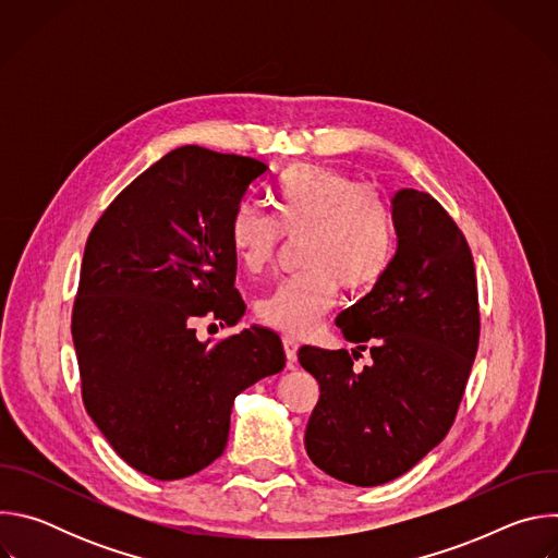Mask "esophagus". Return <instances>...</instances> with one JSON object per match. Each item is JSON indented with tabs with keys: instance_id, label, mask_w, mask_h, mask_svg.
<instances>
[{
	"instance_id": "esophagus-1",
	"label": "esophagus",
	"mask_w": 558,
	"mask_h": 558,
	"mask_svg": "<svg viewBox=\"0 0 558 558\" xmlns=\"http://www.w3.org/2000/svg\"><path fill=\"white\" fill-rule=\"evenodd\" d=\"M282 347H284V355H287V366L293 368L298 362V349L300 344L293 338H282Z\"/></svg>"
}]
</instances>
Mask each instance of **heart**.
Returning a JSON list of instances; mask_svg holds the SVG:
<instances>
[{
  "mask_svg": "<svg viewBox=\"0 0 558 558\" xmlns=\"http://www.w3.org/2000/svg\"><path fill=\"white\" fill-rule=\"evenodd\" d=\"M278 216L256 203H241L229 222L233 254L258 274L269 267L284 235L302 238L308 271L276 284L256 306L258 320L289 338H306L323 325L338 298L373 289L395 254V218L386 198L371 185L323 166H293L274 185Z\"/></svg>",
  "mask_w": 558,
  "mask_h": 558,
  "instance_id": "heart-1",
  "label": "heart"
}]
</instances>
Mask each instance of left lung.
Masks as SVG:
<instances>
[{"label": "left lung", "mask_w": 558, "mask_h": 558, "mask_svg": "<svg viewBox=\"0 0 558 558\" xmlns=\"http://www.w3.org/2000/svg\"><path fill=\"white\" fill-rule=\"evenodd\" d=\"M397 252L384 278L336 317L355 344L302 347L317 384L304 433L311 461L353 486H379L409 472L450 430L480 347V295L472 252L448 211L426 192L392 198ZM374 357L357 374L352 360Z\"/></svg>", "instance_id": "8db88e82"}]
</instances>
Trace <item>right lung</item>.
Returning <instances> with one entry per match:
<instances>
[{
	"mask_svg": "<svg viewBox=\"0 0 558 558\" xmlns=\"http://www.w3.org/2000/svg\"><path fill=\"white\" fill-rule=\"evenodd\" d=\"M250 156L185 145L134 179L95 222L72 306L84 407L117 454L158 482L183 480L227 446L238 392L284 368L278 333L233 327V209L267 174Z\"/></svg>",
	"mask_w": 558,
	"mask_h": 558,
	"instance_id": "right-lung-1",
	"label": "right lung"
}]
</instances>
